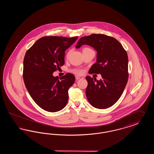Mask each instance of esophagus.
I'll list each match as a JSON object with an SVG mask.
<instances>
[{
    "instance_id": "obj_1",
    "label": "esophagus",
    "mask_w": 154,
    "mask_h": 154,
    "mask_svg": "<svg viewBox=\"0 0 154 154\" xmlns=\"http://www.w3.org/2000/svg\"><path fill=\"white\" fill-rule=\"evenodd\" d=\"M75 79H76V80H80V79H84L82 77H81V76H79V75H75Z\"/></svg>"
}]
</instances>
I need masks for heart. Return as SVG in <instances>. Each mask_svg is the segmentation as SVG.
I'll return each mask as SVG.
<instances>
[{"label":"heart","instance_id":"1","mask_svg":"<svg viewBox=\"0 0 154 154\" xmlns=\"http://www.w3.org/2000/svg\"><path fill=\"white\" fill-rule=\"evenodd\" d=\"M91 50V49H90V48H84V49H83V50ZM82 50V51H83ZM69 54V52L68 53V55ZM74 73H75L76 74H81L82 73V70H80V69H75V70H73Z\"/></svg>","mask_w":154,"mask_h":154}]
</instances>
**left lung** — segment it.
Returning a JSON list of instances; mask_svg holds the SVG:
<instances>
[{
    "label": "left lung",
    "mask_w": 154,
    "mask_h": 154,
    "mask_svg": "<svg viewBox=\"0 0 154 154\" xmlns=\"http://www.w3.org/2000/svg\"><path fill=\"white\" fill-rule=\"evenodd\" d=\"M82 45L93 47L96 52V62L89 73L100 74L96 80L87 76L86 95L88 102L99 109L109 108L122 95L128 80V57L121 44L114 37L102 34H92L80 38L76 48Z\"/></svg>",
    "instance_id": "obj_1"
}]
</instances>
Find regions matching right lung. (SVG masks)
<instances>
[{
    "mask_svg": "<svg viewBox=\"0 0 154 154\" xmlns=\"http://www.w3.org/2000/svg\"><path fill=\"white\" fill-rule=\"evenodd\" d=\"M78 37L47 36L37 40L26 51L23 59V78L30 95L42 109L57 112L68 100V91L75 77L67 73L61 77L52 74L65 63V51Z\"/></svg>",
    "mask_w": 154,
    "mask_h": 154,
    "instance_id": "1",
    "label": "right lung"
}]
</instances>
